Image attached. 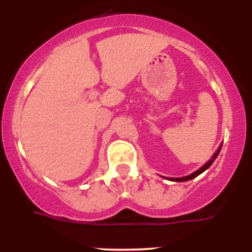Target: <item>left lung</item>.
<instances>
[{
  "label": "left lung",
  "mask_w": 252,
  "mask_h": 252,
  "mask_svg": "<svg viewBox=\"0 0 252 252\" xmlns=\"http://www.w3.org/2000/svg\"><path fill=\"white\" fill-rule=\"evenodd\" d=\"M221 146H222V144H220V147H219L218 150H217V152L215 153V155L212 156V158H211V160L207 161V162L205 163L204 166L201 167V168H199L198 170H195V172H194V173H192V174H189V175H187V176H184V178H170L169 180H172V181H178V182H181V181H189V180H192V179H194L195 176H198L199 174H201V173H202V172H205V170H206L207 168H209V167L211 166V164L213 163V161L216 160L217 156L219 155V152H220Z\"/></svg>",
  "instance_id": "8db88e82"
}]
</instances>
